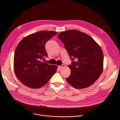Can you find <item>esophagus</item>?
<instances>
[{
  "label": "esophagus",
  "instance_id": "esophagus-1",
  "mask_svg": "<svg viewBox=\"0 0 120 120\" xmlns=\"http://www.w3.org/2000/svg\"><path fill=\"white\" fill-rule=\"evenodd\" d=\"M65 66H64V64H62L61 66H59V67H58V68L59 69H61L62 68H63Z\"/></svg>",
  "mask_w": 120,
  "mask_h": 120
}]
</instances>
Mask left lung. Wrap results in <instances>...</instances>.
I'll use <instances>...</instances> for the list:
<instances>
[{
	"mask_svg": "<svg viewBox=\"0 0 120 120\" xmlns=\"http://www.w3.org/2000/svg\"><path fill=\"white\" fill-rule=\"evenodd\" d=\"M58 38L64 44L72 60L71 75L67 81L81 89L93 84L103 70V54L99 45L89 35L76 30L60 32ZM75 58L77 61L74 62Z\"/></svg>",
	"mask_w": 120,
	"mask_h": 120,
	"instance_id": "8db88e82",
	"label": "left lung"
}]
</instances>
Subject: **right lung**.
Instances as JSON below:
<instances>
[{"instance_id":"right-lung-1","label":"right lung","mask_w":120,"mask_h":120,"mask_svg":"<svg viewBox=\"0 0 120 120\" xmlns=\"http://www.w3.org/2000/svg\"><path fill=\"white\" fill-rule=\"evenodd\" d=\"M57 34L56 32L41 31L23 38L17 45L14 57V70L24 85L37 89L45 85L56 72L58 67L41 62L47 57L46 43Z\"/></svg>"}]
</instances>
